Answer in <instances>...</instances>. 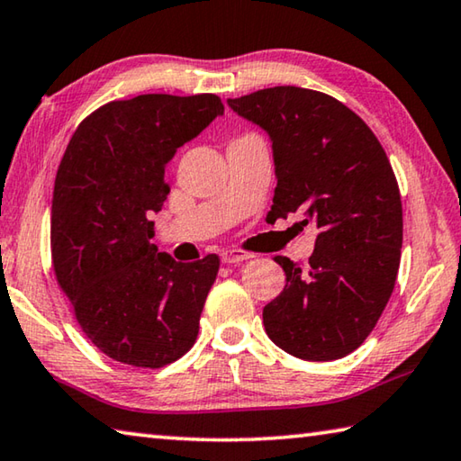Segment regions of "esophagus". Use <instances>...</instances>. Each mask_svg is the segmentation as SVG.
<instances>
[{
  "instance_id": "34e87169",
  "label": "esophagus",
  "mask_w": 461,
  "mask_h": 461,
  "mask_svg": "<svg viewBox=\"0 0 461 461\" xmlns=\"http://www.w3.org/2000/svg\"><path fill=\"white\" fill-rule=\"evenodd\" d=\"M221 259H222V263H226V265H239V263H243V261L253 259V253L239 251V249H229V251H222Z\"/></svg>"
}]
</instances>
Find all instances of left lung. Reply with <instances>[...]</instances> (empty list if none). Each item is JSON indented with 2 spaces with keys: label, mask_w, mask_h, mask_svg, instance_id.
Wrapping results in <instances>:
<instances>
[{
  "label": "left lung",
  "mask_w": 461,
  "mask_h": 461,
  "mask_svg": "<svg viewBox=\"0 0 461 461\" xmlns=\"http://www.w3.org/2000/svg\"><path fill=\"white\" fill-rule=\"evenodd\" d=\"M226 103L271 140L277 185L267 218L302 212L318 229L308 269L276 257L287 284L263 308L265 332L302 360L342 358L373 332L397 281L402 208L389 158L330 95L273 86Z\"/></svg>",
  "instance_id": "obj_1"
}]
</instances>
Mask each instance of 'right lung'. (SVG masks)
<instances>
[{"label":"right lung","mask_w":461,"mask_h":461,"mask_svg":"<svg viewBox=\"0 0 461 461\" xmlns=\"http://www.w3.org/2000/svg\"><path fill=\"white\" fill-rule=\"evenodd\" d=\"M224 104L216 95H140L77 127L56 172L52 263L88 340L123 365L159 368L184 357L218 261L177 263L149 243L169 194L166 166Z\"/></svg>","instance_id":"right-lung-1"}]
</instances>
